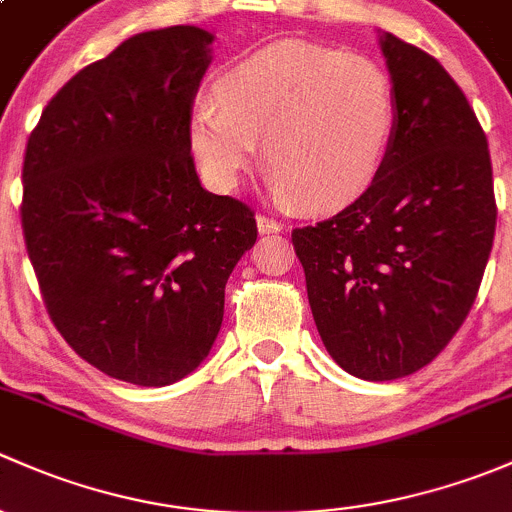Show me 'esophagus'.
Masks as SVG:
<instances>
[{
	"label": "esophagus",
	"instance_id": "1",
	"mask_svg": "<svg viewBox=\"0 0 512 512\" xmlns=\"http://www.w3.org/2000/svg\"><path fill=\"white\" fill-rule=\"evenodd\" d=\"M256 224H258V231H261V234H278V231L283 229L276 219L266 217V214H258Z\"/></svg>",
	"mask_w": 512,
	"mask_h": 512
}]
</instances>
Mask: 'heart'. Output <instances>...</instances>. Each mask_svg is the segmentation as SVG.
<instances>
[{"mask_svg":"<svg viewBox=\"0 0 512 512\" xmlns=\"http://www.w3.org/2000/svg\"><path fill=\"white\" fill-rule=\"evenodd\" d=\"M189 113V147L219 192L258 157L278 202L330 209L360 197L387 157L397 98L382 66L310 41H278L226 68Z\"/></svg>","mask_w":512,"mask_h":512,"instance_id":"1","label":"heart"}]
</instances>
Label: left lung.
<instances>
[{"mask_svg":"<svg viewBox=\"0 0 512 512\" xmlns=\"http://www.w3.org/2000/svg\"><path fill=\"white\" fill-rule=\"evenodd\" d=\"M397 123L374 182L293 229L310 310L345 372L370 382L429 365L466 320L493 249L488 140L434 56L384 31Z\"/></svg>","mask_w":512,"mask_h":512,"instance_id":"obj_1","label":"left lung"}]
</instances>
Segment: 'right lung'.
<instances>
[{
    "label": "right lung",
    "instance_id": "obj_1",
    "mask_svg": "<svg viewBox=\"0 0 512 512\" xmlns=\"http://www.w3.org/2000/svg\"><path fill=\"white\" fill-rule=\"evenodd\" d=\"M214 36H130L49 100L24 152L21 229L51 323L88 365L165 387L202 365L256 217L207 192L189 113Z\"/></svg>",
    "mask_w": 512,
    "mask_h": 512
}]
</instances>
